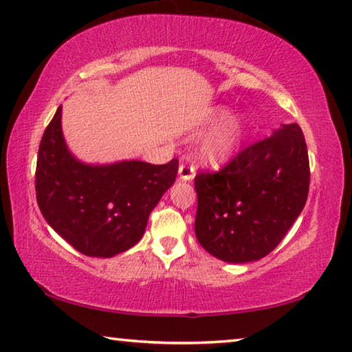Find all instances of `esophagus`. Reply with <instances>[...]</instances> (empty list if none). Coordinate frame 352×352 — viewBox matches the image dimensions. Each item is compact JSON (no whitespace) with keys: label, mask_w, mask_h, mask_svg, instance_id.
Returning a JSON list of instances; mask_svg holds the SVG:
<instances>
[{"label":"esophagus","mask_w":352,"mask_h":352,"mask_svg":"<svg viewBox=\"0 0 352 352\" xmlns=\"http://www.w3.org/2000/svg\"><path fill=\"white\" fill-rule=\"evenodd\" d=\"M178 175H180L183 182H191L194 180V177H196V170H194L192 166L182 164L180 169H178Z\"/></svg>","instance_id":"34e87169"}]
</instances>
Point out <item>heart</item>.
<instances>
[{
    "mask_svg": "<svg viewBox=\"0 0 352 352\" xmlns=\"http://www.w3.org/2000/svg\"><path fill=\"white\" fill-rule=\"evenodd\" d=\"M202 126L210 128L199 144V156L206 164H222L238 153L248 135V122L241 114H230L226 104L206 111Z\"/></svg>",
    "mask_w": 352,
    "mask_h": 352,
    "instance_id": "obj_1",
    "label": "heart"
}]
</instances>
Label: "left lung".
Wrapping results in <instances>:
<instances>
[{"label": "left lung", "instance_id": "obj_1", "mask_svg": "<svg viewBox=\"0 0 352 352\" xmlns=\"http://www.w3.org/2000/svg\"><path fill=\"white\" fill-rule=\"evenodd\" d=\"M310 169L298 124H283L216 174H199L196 236L227 263H249L276 249L304 210Z\"/></svg>", "mask_w": 352, "mask_h": 352}]
</instances>
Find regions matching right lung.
<instances>
[{
  "label": "right lung",
  "mask_w": 352,
  "mask_h": 352,
  "mask_svg": "<svg viewBox=\"0 0 352 352\" xmlns=\"http://www.w3.org/2000/svg\"><path fill=\"white\" fill-rule=\"evenodd\" d=\"M63 106L43 133L36 167L37 204L48 226L87 256L111 258L139 243L148 216L174 185L178 160L89 164L70 152Z\"/></svg>",
  "instance_id": "1"
}]
</instances>
